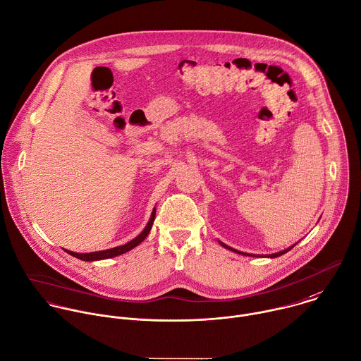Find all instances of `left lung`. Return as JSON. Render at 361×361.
<instances>
[{
	"label": "left lung",
	"instance_id": "1",
	"mask_svg": "<svg viewBox=\"0 0 361 361\" xmlns=\"http://www.w3.org/2000/svg\"><path fill=\"white\" fill-rule=\"evenodd\" d=\"M219 242V245L222 246V247H225V249H229V250H232V252H235V253H238V255H242V256H252V257H269V259H276V257H280V256H283V255H286L288 250H291L295 245H293V246H290V247H287V249H284V250H281V252H277V253H273V255H250V253H245V252H239V250H236V249H233V247H231V246H228V245H225L224 242H221V240H218Z\"/></svg>",
	"mask_w": 361,
	"mask_h": 361
}]
</instances>
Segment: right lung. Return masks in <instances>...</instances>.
Here are the masks:
<instances>
[{
	"label": "right lung",
	"mask_w": 361,
	"mask_h": 361,
	"mask_svg": "<svg viewBox=\"0 0 361 361\" xmlns=\"http://www.w3.org/2000/svg\"><path fill=\"white\" fill-rule=\"evenodd\" d=\"M154 216H156V207L153 208L152 211V215H150V219L147 222V225L145 226V229L135 238L132 239L130 242L125 243V245H121V246H116V247H112V249H106V250H99V252H91V253H75V252H71V250H66V253H68L70 256L75 257V259H80L82 262H97V260H105V259H112V257H116V256H121L129 250H132L133 247H136L139 243H142L146 236L149 235L150 229H152V225L154 222Z\"/></svg>",
	"instance_id": "1"
}]
</instances>
